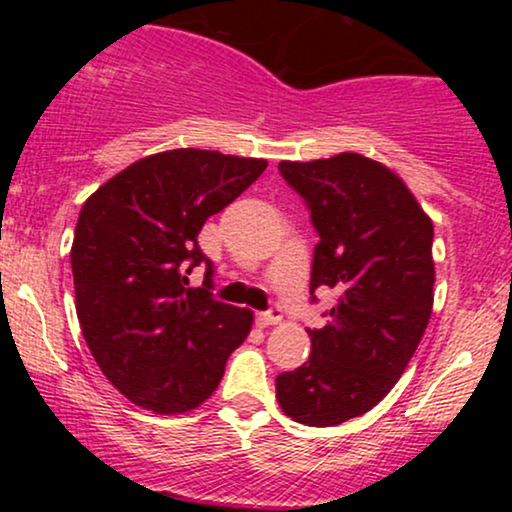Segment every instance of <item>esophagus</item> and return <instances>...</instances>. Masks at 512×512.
I'll use <instances>...</instances> for the list:
<instances>
[{
	"label": "esophagus",
	"instance_id": "obj_1",
	"mask_svg": "<svg viewBox=\"0 0 512 512\" xmlns=\"http://www.w3.org/2000/svg\"><path fill=\"white\" fill-rule=\"evenodd\" d=\"M281 308L279 305H274V308H269L267 313H257V325L260 327H269V325H279L281 322Z\"/></svg>",
	"mask_w": 512,
	"mask_h": 512
}]
</instances>
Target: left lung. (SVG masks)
I'll use <instances>...</instances> for the list:
<instances>
[{
  "label": "left lung",
  "instance_id": "left-lung-1",
  "mask_svg": "<svg viewBox=\"0 0 512 512\" xmlns=\"http://www.w3.org/2000/svg\"><path fill=\"white\" fill-rule=\"evenodd\" d=\"M305 199L320 243L310 296L339 293L310 334V358L276 378L286 416L337 426L366 414L395 387L433 310V221L397 173L361 154L281 161Z\"/></svg>",
  "mask_w": 512,
  "mask_h": 512
}]
</instances>
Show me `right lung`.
Instances as JSON below:
<instances>
[{"label":"right lung","instance_id":"add662e5","mask_svg":"<svg viewBox=\"0 0 512 512\" xmlns=\"http://www.w3.org/2000/svg\"><path fill=\"white\" fill-rule=\"evenodd\" d=\"M264 158L173 149L146 156L98 187L72 243L76 315L105 378L137 407L185 414L211 397L252 313L211 298L197 236L245 192ZM204 263L205 284L186 286Z\"/></svg>","mask_w":512,"mask_h":512}]
</instances>
